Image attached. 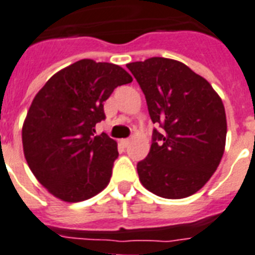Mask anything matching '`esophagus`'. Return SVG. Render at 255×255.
<instances>
[{
    "mask_svg": "<svg viewBox=\"0 0 255 255\" xmlns=\"http://www.w3.org/2000/svg\"><path fill=\"white\" fill-rule=\"evenodd\" d=\"M129 143H130V139H121V144H123L124 147L129 146Z\"/></svg>",
    "mask_w": 255,
    "mask_h": 255,
    "instance_id": "esophagus-1",
    "label": "esophagus"
}]
</instances>
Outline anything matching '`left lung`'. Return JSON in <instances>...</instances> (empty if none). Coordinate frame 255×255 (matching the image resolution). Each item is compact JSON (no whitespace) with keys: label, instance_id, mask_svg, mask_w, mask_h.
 Wrapping results in <instances>:
<instances>
[{"label":"left lung","instance_id":"obj_1","mask_svg":"<svg viewBox=\"0 0 255 255\" xmlns=\"http://www.w3.org/2000/svg\"><path fill=\"white\" fill-rule=\"evenodd\" d=\"M146 96L152 144L136 164L140 184L167 199L186 198L206 185L222 160L226 109L205 78L180 61L152 57L128 64Z\"/></svg>","mask_w":255,"mask_h":255}]
</instances>
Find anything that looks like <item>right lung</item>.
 <instances>
[{
    "instance_id": "1",
    "label": "right lung",
    "mask_w": 255,
    "mask_h": 255,
    "mask_svg": "<svg viewBox=\"0 0 255 255\" xmlns=\"http://www.w3.org/2000/svg\"><path fill=\"white\" fill-rule=\"evenodd\" d=\"M131 75L123 67L77 61L50 78L33 98L22 129L23 152L40 184L64 202L92 198L107 188L117 142L95 125L105 119L104 102Z\"/></svg>"
}]
</instances>
